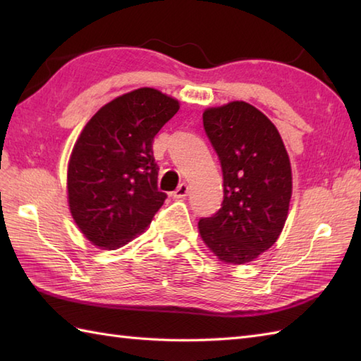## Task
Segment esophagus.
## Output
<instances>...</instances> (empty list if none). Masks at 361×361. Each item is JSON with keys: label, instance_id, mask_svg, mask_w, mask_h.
Masks as SVG:
<instances>
[{"label": "esophagus", "instance_id": "esophagus-1", "mask_svg": "<svg viewBox=\"0 0 361 361\" xmlns=\"http://www.w3.org/2000/svg\"><path fill=\"white\" fill-rule=\"evenodd\" d=\"M188 194H189V186L186 185V183H181V185L173 190L172 195L175 198H185Z\"/></svg>", "mask_w": 361, "mask_h": 361}]
</instances>
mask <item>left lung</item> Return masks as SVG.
I'll return each instance as SVG.
<instances>
[{"label":"left lung","instance_id":"obj_1","mask_svg":"<svg viewBox=\"0 0 361 361\" xmlns=\"http://www.w3.org/2000/svg\"><path fill=\"white\" fill-rule=\"evenodd\" d=\"M203 126L224 172V203L198 221V233L219 260L242 265L271 248L286 225L291 166L278 128L248 102L203 111Z\"/></svg>","mask_w":361,"mask_h":361}]
</instances>
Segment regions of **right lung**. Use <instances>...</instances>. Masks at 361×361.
<instances>
[{"label": "right lung", "instance_id": "add662e5", "mask_svg": "<svg viewBox=\"0 0 361 361\" xmlns=\"http://www.w3.org/2000/svg\"><path fill=\"white\" fill-rule=\"evenodd\" d=\"M178 110L175 97L144 87L105 104L83 127L68 161L66 192L75 225L94 247H124L163 206L152 142Z\"/></svg>", "mask_w": 361, "mask_h": 361}]
</instances>
